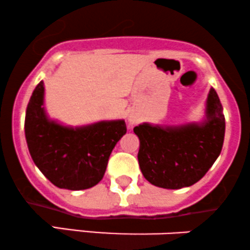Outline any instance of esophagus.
Returning <instances> with one entry per match:
<instances>
[{
    "mask_svg": "<svg viewBox=\"0 0 250 250\" xmlns=\"http://www.w3.org/2000/svg\"><path fill=\"white\" fill-rule=\"evenodd\" d=\"M129 121H130V123H135V120L134 119H130V120H129Z\"/></svg>",
    "mask_w": 250,
    "mask_h": 250,
    "instance_id": "1",
    "label": "esophagus"
}]
</instances>
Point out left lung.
<instances>
[{"mask_svg": "<svg viewBox=\"0 0 250 250\" xmlns=\"http://www.w3.org/2000/svg\"><path fill=\"white\" fill-rule=\"evenodd\" d=\"M226 121L214 88L200 122L160 125L145 122L134 128L140 140V169L151 185L166 189L189 187L205 176L222 150Z\"/></svg>", "mask_w": 250, "mask_h": 250, "instance_id": "obj_1", "label": "left lung"}]
</instances>
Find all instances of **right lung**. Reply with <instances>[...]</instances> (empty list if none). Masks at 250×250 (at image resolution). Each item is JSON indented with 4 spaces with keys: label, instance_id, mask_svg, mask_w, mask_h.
I'll use <instances>...</instances> for the list:
<instances>
[{
    "label": "right lung",
    "instance_id": "right-lung-1",
    "mask_svg": "<svg viewBox=\"0 0 250 250\" xmlns=\"http://www.w3.org/2000/svg\"><path fill=\"white\" fill-rule=\"evenodd\" d=\"M24 133L31 159L41 173L56 187L82 190L102 180L109 156L127 127L125 120L70 127L50 119L41 81L28 103Z\"/></svg>",
    "mask_w": 250,
    "mask_h": 250
}]
</instances>
